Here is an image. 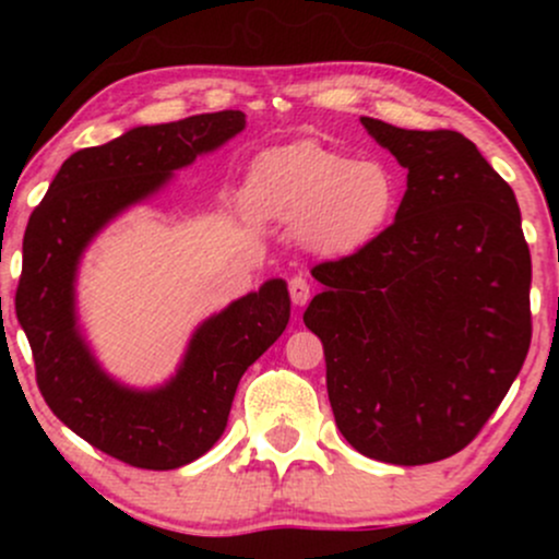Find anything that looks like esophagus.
Listing matches in <instances>:
<instances>
[{
    "label": "esophagus",
    "instance_id": "obj_1",
    "mask_svg": "<svg viewBox=\"0 0 559 559\" xmlns=\"http://www.w3.org/2000/svg\"><path fill=\"white\" fill-rule=\"evenodd\" d=\"M288 294H292V301L297 307L307 305V299H310V284H307V278H301V275H294V278L288 281Z\"/></svg>",
    "mask_w": 559,
    "mask_h": 559
}]
</instances>
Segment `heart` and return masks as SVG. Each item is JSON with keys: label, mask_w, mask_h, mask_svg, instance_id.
I'll list each match as a JSON object with an SVG mask.
<instances>
[{"label": "heart", "mask_w": 559, "mask_h": 559, "mask_svg": "<svg viewBox=\"0 0 559 559\" xmlns=\"http://www.w3.org/2000/svg\"><path fill=\"white\" fill-rule=\"evenodd\" d=\"M402 178L383 159H357L316 144L271 150L254 159L243 204L258 221L299 226L323 252H355L394 221Z\"/></svg>", "instance_id": "b5f03b06"}]
</instances>
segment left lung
<instances>
[{"label": "left lung", "mask_w": 559, "mask_h": 559, "mask_svg": "<svg viewBox=\"0 0 559 559\" xmlns=\"http://www.w3.org/2000/svg\"><path fill=\"white\" fill-rule=\"evenodd\" d=\"M407 168L394 223L312 267L305 325L325 352L338 431L357 452L426 465L476 439L531 346V252L512 189L457 131L360 118Z\"/></svg>", "instance_id": "obj_1"}]
</instances>
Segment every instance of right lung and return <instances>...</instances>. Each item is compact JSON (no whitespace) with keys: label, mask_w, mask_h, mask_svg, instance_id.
Returning <instances> with one entry per match:
<instances>
[{"label":"right lung","mask_w":559,"mask_h":559,"mask_svg":"<svg viewBox=\"0 0 559 559\" xmlns=\"http://www.w3.org/2000/svg\"><path fill=\"white\" fill-rule=\"evenodd\" d=\"M243 126L241 110H223L131 128L70 155L31 213L15 312L34 352L36 383L70 431L120 463L173 471L213 449L226 431L243 370L292 316L286 281H265L199 323L176 376L155 389L126 386L105 373L79 325L75 278L96 234Z\"/></svg>","instance_id":"obj_1"}]
</instances>
